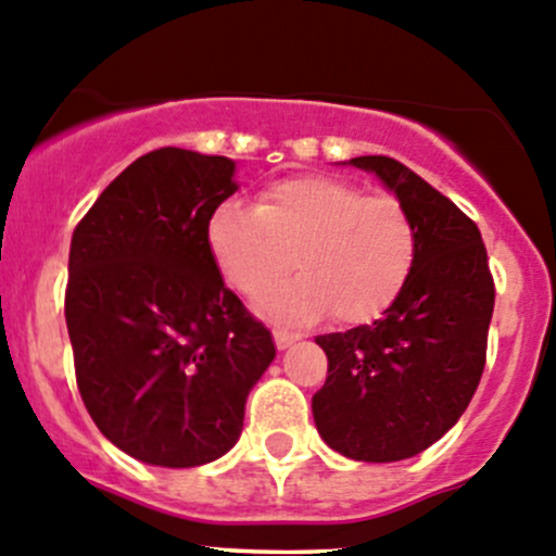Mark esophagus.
Instances as JSON below:
<instances>
[{
	"label": "esophagus",
	"instance_id": "1",
	"mask_svg": "<svg viewBox=\"0 0 556 556\" xmlns=\"http://www.w3.org/2000/svg\"><path fill=\"white\" fill-rule=\"evenodd\" d=\"M295 341H301V336H298V332L285 330V327H274V343H277V349L293 346Z\"/></svg>",
	"mask_w": 556,
	"mask_h": 556
}]
</instances>
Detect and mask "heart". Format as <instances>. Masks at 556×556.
<instances>
[{"instance_id": "obj_1", "label": "heart", "mask_w": 556, "mask_h": 556, "mask_svg": "<svg viewBox=\"0 0 556 556\" xmlns=\"http://www.w3.org/2000/svg\"><path fill=\"white\" fill-rule=\"evenodd\" d=\"M207 248L237 293L255 298L290 266L301 274L263 295L285 323L381 317L405 293L418 229L396 197L365 194L336 175H290L263 186L258 204L224 202L207 220Z\"/></svg>"}]
</instances>
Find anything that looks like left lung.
<instances>
[{
    "label": "left lung",
    "mask_w": 556,
    "mask_h": 556,
    "mask_svg": "<svg viewBox=\"0 0 556 556\" xmlns=\"http://www.w3.org/2000/svg\"><path fill=\"white\" fill-rule=\"evenodd\" d=\"M407 207L418 261L405 293L372 325L317 336L327 381L314 394L332 450L389 464L434 445L475 396L488 356L495 285L477 224L391 156H356Z\"/></svg>",
    "instance_id": "obj_1"
}]
</instances>
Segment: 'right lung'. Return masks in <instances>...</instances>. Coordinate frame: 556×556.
I'll return each instance as SVG.
<instances>
[{
    "instance_id": "1",
    "label": "right lung",
    "mask_w": 556,
    "mask_h": 556,
    "mask_svg": "<svg viewBox=\"0 0 556 556\" xmlns=\"http://www.w3.org/2000/svg\"><path fill=\"white\" fill-rule=\"evenodd\" d=\"M233 191L231 160L165 146L116 175L74 229L66 325L81 402L143 464L189 469L231 450L277 354L207 248L210 215Z\"/></svg>"
}]
</instances>
